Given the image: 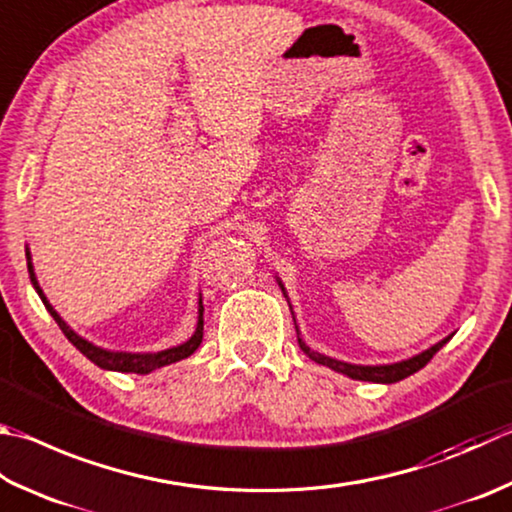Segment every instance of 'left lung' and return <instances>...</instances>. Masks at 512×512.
I'll list each match as a JSON object with an SVG mask.
<instances>
[{
  "label": "left lung",
  "mask_w": 512,
  "mask_h": 512,
  "mask_svg": "<svg viewBox=\"0 0 512 512\" xmlns=\"http://www.w3.org/2000/svg\"><path fill=\"white\" fill-rule=\"evenodd\" d=\"M284 291V288H282ZM297 329V327H295ZM450 340L443 338L441 342H436L434 347H430L423 353H418V356L410 358V360H403V362H394V365H378V367H362V365H349V362H340V360H333V358H327L322 356V353L318 351H311L309 347L304 345L300 333H297V345H300V349L309 356L311 360L318 362V365H324V367H331L333 371H340V374H345L353 380H369V383H398V380H403L407 376L416 374L418 369H423L427 362L432 360V356L436 351H439L445 342Z\"/></svg>",
  "instance_id": "8db88e82"
}]
</instances>
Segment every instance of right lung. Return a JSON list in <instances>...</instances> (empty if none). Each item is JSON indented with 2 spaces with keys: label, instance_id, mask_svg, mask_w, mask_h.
Here are the masks:
<instances>
[{
  "label": "right lung",
  "instance_id": "1",
  "mask_svg": "<svg viewBox=\"0 0 512 512\" xmlns=\"http://www.w3.org/2000/svg\"><path fill=\"white\" fill-rule=\"evenodd\" d=\"M26 257H29V250H26ZM29 275H31V282L35 286L37 295L42 297L44 306L53 315V320L58 322V327L62 329L64 336H67V340L82 353V356H87L91 362H94V365H98L102 369L129 371V374H150V371L170 365V362H176V360H183V358L192 356V353L199 349L201 340H203V302H199V324H197V331H194V336L188 342H183V345H179V347L165 349V351H159V353H123V351L100 349L96 345H91V342H87L85 338H80L78 333H73L67 327V324H64V320L60 318V315L53 311V306L49 304V300H46L40 284H37V280H35L31 257H29Z\"/></svg>",
  "mask_w": 512,
  "mask_h": 512
}]
</instances>
